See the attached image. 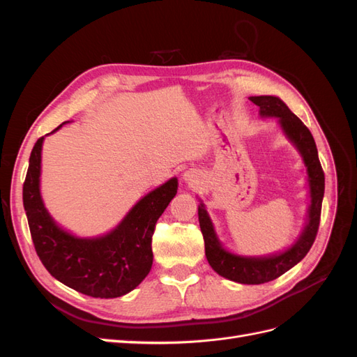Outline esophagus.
I'll return each instance as SVG.
<instances>
[{
	"label": "esophagus",
	"instance_id": "obj_1",
	"mask_svg": "<svg viewBox=\"0 0 357 357\" xmlns=\"http://www.w3.org/2000/svg\"><path fill=\"white\" fill-rule=\"evenodd\" d=\"M197 180H198L197 172H193V171H186L185 174H183V181L188 183V185H193V183H197Z\"/></svg>",
	"mask_w": 357,
	"mask_h": 357
}]
</instances>
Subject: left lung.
<instances>
[{"mask_svg": "<svg viewBox=\"0 0 357 357\" xmlns=\"http://www.w3.org/2000/svg\"><path fill=\"white\" fill-rule=\"evenodd\" d=\"M248 100L259 107V116L275 119L283 135L294 144L304 162L310 197L304 228L296 240L282 252L264 256H244L225 248L202 199H199L198 205V219L204 236L205 256L214 271L235 283L262 284L289 271L310 252L319 229L321 201L325 195V174L320 165L314 138L308 128L290 112L278 96L262 95L250 96Z\"/></svg>", "mask_w": 357, "mask_h": 357, "instance_id": "1", "label": "left lung"}]
</instances>
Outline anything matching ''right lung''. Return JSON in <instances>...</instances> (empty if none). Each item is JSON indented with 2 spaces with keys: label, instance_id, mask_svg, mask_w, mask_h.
I'll return each instance as SVG.
<instances>
[{
  "label": "right lung",
  "instance_id": "add662e5",
  "mask_svg": "<svg viewBox=\"0 0 357 357\" xmlns=\"http://www.w3.org/2000/svg\"><path fill=\"white\" fill-rule=\"evenodd\" d=\"M67 122L61 123L56 132ZM49 135V134H47ZM37 139L24 183V208L36 252L58 282L92 298H117L134 290L152 269V235L158 219L176 197L177 177L150 190L116 228L96 236L63 229L46 208L40 190L41 150Z\"/></svg>",
  "mask_w": 357,
  "mask_h": 357
}]
</instances>
